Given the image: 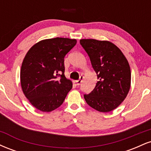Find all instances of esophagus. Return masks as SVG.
<instances>
[{
    "instance_id": "obj_1",
    "label": "esophagus",
    "mask_w": 151,
    "mask_h": 151,
    "mask_svg": "<svg viewBox=\"0 0 151 151\" xmlns=\"http://www.w3.org/2000/svg\"><path fill=\"white\" fill-rule=\"evenodd\" d=\"M82 79H83V76H80L79 79L75 81L76 84H77V85H80L81 81H82Z\"/></svg>"
}]
</instances>
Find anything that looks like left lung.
<instances>
[{
    "instance_id": "obj_1",
    "label": "left lung",
    "mask_w": 151,
    "mask_h": 151,
    "mask_svg": "<svg viewBox=\"0 0 151 151\" xmlns=\"http://www.w3.org/2000/svg\"><path fill=\"white\" fill-rule=\"evenodd\" d=\"M80 45L89 55L98 79L93 91L84 95V99L96 111H111L122 103L129 91V62L120 49L109 41L82 39Z\"/></svg>"
}]
</instances>
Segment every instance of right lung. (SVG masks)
<instances>
[{
    "label": "right lung",
    "instance_id": "1",
    "mask_svg": "<svg viewBox=\"0 0 151 151\" xmlns=\"http://www.w3.org/2000/svg\"><path fill=\"white\" fill-rule=\"evenodd\" d=\"M77 40L55 37L40 41L29 50L20 70V83L31 104L43 112L60 106L72 88L65 76V55Z\"/></svg>",
    "mask_w": 151,
    "mask_h": 151
}]
</instances>
